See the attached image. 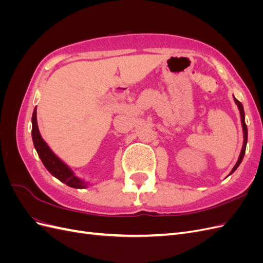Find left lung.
<instances>
[{"label":"left lung","mask_w":263,"mask_h":263,"mask_svg":"<svg viewBox=\"0 0 263 263\" xmlns=\"http://www.w3.org/2000/svg\"><path fill=\"white\" fill-rule=\"evenodd\" d=\"M235 103L238 105V108H239L240 110V117H241V125H242V129H243V145H242V149H241V153H240V156H239V159H238L237 163L235 164V166L233 168L232 172H230V174H232L238 166H239V164L241 163L242 159H243V156H245V153H246V146H247V140H248V129H247V125H246V122H245V110H243V106L241 103L238 101L237 99H235Z\"/></svg>","instance_id":"1"}]
</instances>
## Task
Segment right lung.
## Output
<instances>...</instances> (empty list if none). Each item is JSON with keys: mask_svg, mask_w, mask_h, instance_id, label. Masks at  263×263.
Segmentation results:
<instances>
[{"mask_svg": "<svg viewBox=\"0 0 263 263\" xmlns=\"http://www.w3.org/2000/svg\"><path fill=\"white\" fill-rule=\"evenodd\" d=\"M31 123H33V127H31V136H33L34 146L37 150V154L39 158H41L42 162L46 166V169L48 170L53 177H55L61 182L66 183L67 185L71 187H74V189L85 187L86 184H84V182L74 176L72 171H71L68 166L52 153L50 148L47 146V144L42 138L37 126L36 107L34 109L33 117H31Z\"/></svg>", "mask_w": 263, "mask_h": 263, "instance_id": "obj_1", "label": "right lung"}]
</instances>
